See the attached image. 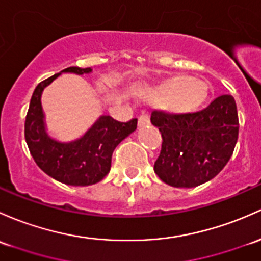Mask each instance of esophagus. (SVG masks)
I'll use <instances>...</instances> for the list:
<instances>
[{"label":"esophagus","mask_w":261,"mask_h":261,"mask_svg":"<svg viewBox=\"0 0 261 261\" xmlns=\"http://www.w3.org/2000/svg\"><path fill=\"white\" fill-rule=\"evenodd\" d=\"M150 123V119L147 115H141V116L139 117V127H145V126H147Z\"/></svg>","instance_id":"1"}]
</instances>
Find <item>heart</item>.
I'll return each mask as SVG.
<instances>
[{
    "instance_id": "1",
    "label": "heart",
    "mask_w": 261,
    "mask_h": 261,
    "mask_svg": "<svg viewBox=\"0 0 261 261\" xmlns=\"http://www.w3.org/2000/svg\"><path fill=\"white\" fill-rule=\"evenodd\" d=\"M138 96L144 102L161 105L169 114L188 116L202 108L210 95L207 82L176 75L166 77L152 85H145L138 90Z\"/></svg>"
}]
</instances>
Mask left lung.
Returning <instances> with one entry per match:
<instances>
[{
  "label": "left lung",
  "mask_w": 261,
  "mask_h": 261,
  "mask_svg": "<svg viewBox=\"0 0 261 261\" xmlns=\"http://www.w3.org/2000/svg\"><path fill=\"white\" fill-rule=\"evenodd\" d=\"M151 123L163 136L153 170L174 188H195L215 177L231 158L239 135L237 102L230 95L188 116L153 111Z\"/></svg>",
  "instance_id": "8db88e82"
}]
</instances>
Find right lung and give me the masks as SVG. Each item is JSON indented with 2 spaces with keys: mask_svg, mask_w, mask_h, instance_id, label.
I'll list each match as a JSON object with an SVG mask.
<instances>
[{
  "mask_svg": "<svg viewBox=\"0 0 261 261\" xmlns=\"http://www.w3.org/2000/svg\"><path fill=\"white\" fill-rule=\"evenodd\" d=\"M91 72V67H67L40 82L32 94L24 122V139L35 163L48 176L66 185L89 186L102 180L111 167L114 150L138 126V119L119 122L102 115L81 138L65 142L51 138L41 103L45 87L61 73Z\"/></svg>",
  "mask_w": 261,
  "mask_h": 261,
  "instance_id": "right-lung-1",
  "label": "right lung"
}]
</instances>
